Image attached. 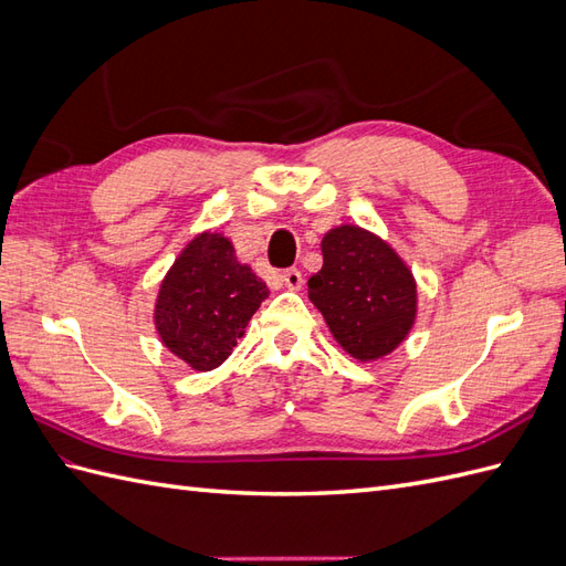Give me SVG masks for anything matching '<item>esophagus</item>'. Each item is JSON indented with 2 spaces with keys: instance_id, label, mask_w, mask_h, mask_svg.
Instances as JSON below:
<instances>
[{
  "instance_id": "1",
  "label": "esophagus",
  "mask_w": 566,
  "mask_h": 566,
  "mask_svg": "<svg viewBox=\"0 0 566 566\" xmlns=\"http://www.w3.org/2000/svg\"><path fill=\"white\" fill-rule=\"evenodd\" d=\"M283 283H285L290 290H300V287H302V283H304V279H302V271H297V269H287V271L283 273Z\"/></svg>"
}]
</instances>
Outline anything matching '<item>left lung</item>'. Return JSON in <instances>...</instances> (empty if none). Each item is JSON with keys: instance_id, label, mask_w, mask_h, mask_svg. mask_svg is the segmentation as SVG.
I'll use <instances>...</instances> for the list:
<instances>
[{"instance_id": "left-lung-1", "label": "left lung", "mask_w": 566, "mask_h": 566, "mask_svg": "<svg viewBox=\"0 0 566 566\" xmlns=\"http://www.w3.org/2000/svg\"><path fill=\"white\" fill-rule=\"evenodd\" d=\"M321 252L323 266L306 285L337 345L358 361L391 354L416 323L413 273L380 235L356 224L331 229Z\"/></svg>"}]
</instances>
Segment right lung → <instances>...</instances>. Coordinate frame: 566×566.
Wrapping results in <instances>:
<instances>
[{
    "mask_svg": "<svg viewBox=\"0 0 566 566\" xmlns=\"http://www.w3.org/2000/svg\"><path fill=\"white\" fill-rule=\"evenodd\" d=\"M269 287L241 264L221 233H198L175 260L156 300V331L163 345L193 370H212L245 335Z\"/></svg>",
    "mask_w": 566,
    "mask_h": 566,
    "instance_id": "add662e5",
    "label": "right lung"
}]
</instances>
